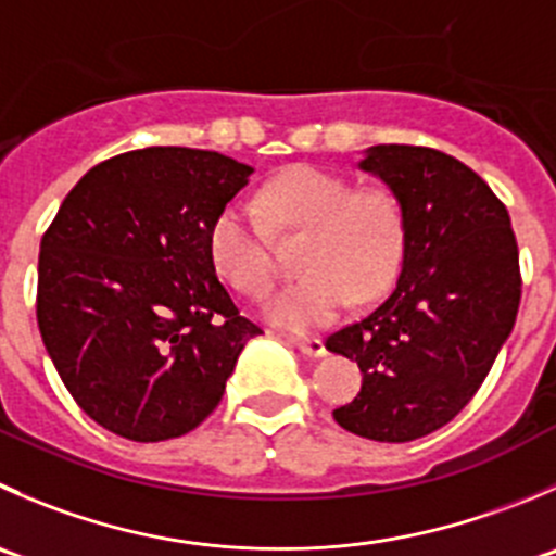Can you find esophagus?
Listing matches in <instances>:
<instances>
[{
    "instance_id": "obj_1",
    "label": "esophagus",
    "mask_w": 556,
    "mask_h": 556,
    "mask_svg": "<svg viewBox=\"0 0 556 556\" xmlns=\"http://www.w3.org/2000/svg\"><path fill=\"white\" fill-rule=\"evenodd\" d=\"M288 342L293 344V348H299L304 355H309V358H320V355H326V344H323V339L317 337H288Z\"/></svg>"
}]
</instances>
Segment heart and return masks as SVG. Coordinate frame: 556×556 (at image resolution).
I'll return each instance as SVG.
<instances>
[{"label":"heart","mask_w":556,"mask_h":556,"mask_svg":"<svg viewBox=\"0 0 556 556\" xmlns=\"http://www.w3.org/2000/svg\"><path fill=\"white\" fill-rule=\"evenodd\" d=\"M277 233H304L295 252L301 274L266 301V317L293 331L328 326L350 299H377L396 277L404 252V214L386 187H353L344 176L295 165L257 195ZM252 208L230 201L208 225V255L241 295L261 299L274 279L268 230Z\"/></svg>","instance_id":"obj_1"}]
</instances>
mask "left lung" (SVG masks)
<instances>
[{
  "mask_svg": "<svg viewBox=\"0 0 556 556\" xmlns=\"http://www.w3.org/2000/svg\"><path fill=\"white\" fill-rule=\"evenodd\" d=\"M358 165L396 195L404 255L391 295L326 339L364 375L333 418L358 438L409 443L456 418L486 380L519 312V247L505 203L451 154L380 143Z\"/></svg>",
  "mask_w": 556,
  "mask_h": 556,
  "instance_id": "left-lung-1",
  "label": "left lung"
}]
</instances>
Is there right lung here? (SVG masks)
I'll list each match as a JSON object with an SVG mask.
<instances>
[{"mask_svg": "<svg viewBox=\"0 0 556 556\" xmlns=\"http://www.w3.org/2000/svg\"><path fill=\"white\" fill-rule=\"evenodd\" d=\"M252 168L219 152L149 147L94 165L40 241L37 326L70 396L135 443L181 438L263 333L208 255L214 214Z\"/></svg>", "mask_w": 556, "mask_h": 556, "instance_id": "obj_1", "label": "right lung"}]
</instances>
